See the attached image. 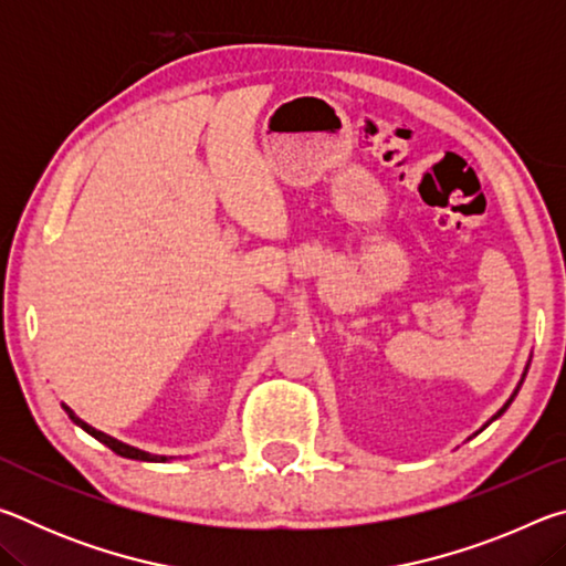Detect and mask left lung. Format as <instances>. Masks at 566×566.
Listing matches in <instances>:
<instances>
[{
  "instance_id": "1",
  "label": "left lung",
  "mask_w": 566,
  "mask_h": 566,
  "mask_svg": "<svg viewBox=\"0 0 566 566\" xmlns=\"http://www.w3.org/2000/svg\"><path fill=\"white\" fill-rule=\"evenodd\" d=\"M526 369H530V364H526V367H524V375H522V379H520V385H516V389H514V391H512V397H510V399H506V401H504V405H502V409H500V411H496V415H492V419H486V424H484V427H482V429H486V427H490V424H492V421H494V419H500V417H502V415H504V411H506V409H510V405H512V401H514V397H516V391H520V387H522V381H524V377H526ZM482 429H479V432H482ZM479 432H474V434H472V437H476V434H479ZM472 437H469V439H472Z\"/></svg>"
}]
</instances>
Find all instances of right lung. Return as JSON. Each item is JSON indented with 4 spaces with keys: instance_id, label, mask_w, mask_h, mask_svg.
I'll list each match as a JSON object with an SVG mask.
<instances>
[{
    "instance_id": "1",
    "label": "right lung",
    "mask_w": 566,
    "mask_h": 566,
    "mask_svg": "<svg viewBox=\"0 0 566 566\" xmlns=\"http://www.w3.org/2000/svg\"><path fill=\"white\" fill-rule=\"evenodd\" d=\"M62 409L66 411V415H70V419L74 421L76 427H82L84 432L92 434L94 439H97V442H102L104 447H109L114 454H119V457H124V459H139V462H169V459H175V457H165V454H149V452H145V449H137V447H132V444H124V442H119V439L104 434V432H99V429H94L92 424H87V421L76 417L74 411H72L70 407H66V405H62Z\"/></svg>"
}]
</instances>
